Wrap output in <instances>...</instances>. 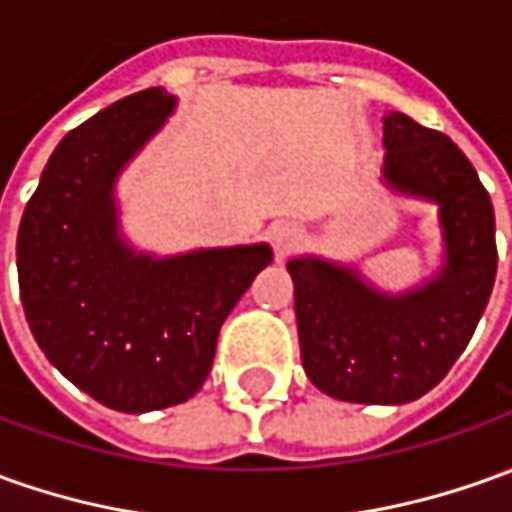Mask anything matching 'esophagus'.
<instances>
[{
    "label": "esophagus",
    "mask_w": 512,
    "mask_h": 512,
    "mask_svg": "<svg viewBox=\"0 0 512 512\" xmlns=\"http://www.w3.org/2000/svg\"><path fill=\"white\" fill-rule=\"evenodd\" d=\"M271 246H274V252L277 257H285L302 238V229L297 224H291V221H280V224H274L271 227Z\"/></svg>",
    "instance_id": "esophagus-1"
}]
</instances>
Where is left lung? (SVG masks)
I'll list each match as a JSON object with an SVG mask.
<instances>
[{
    "label": "left lung",
    "instance_id": "obj_1",
    "mask_svg": "<svg viewBox=\"0 0 512 512\" xmlns=\"http://www.w3.org/2000/svg\"><path fill=\"white\" fill-rule=\"evenodd\" d=\"M384 176L440 204L446 269L403 297L378 294L347 266L294 257L302 367L330 398L409 403L437 387L474 336L496 280V218L468 156L406 114L384 117Z\"/></svg>",
    "mask_w": 512,
    "mask_h": 512
}]
</instances>
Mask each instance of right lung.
Instances as JSON below:
<instances>
[{
    "instance_id": "obj_1",
    "label": "right lung",
    "mask_w": 512,
    "mask_h": 512,
    "mask_svg": "<svg viewBox=\"0 0 512 512\" xmlns=\"http://www.w3.org/2000/svg\"><path fill=\"white\" fill-rule=\"evenodd\" d=\"M173 106V95L151 86L69 131L16 241L38 347L75 387L131 415L196 395L224 319L271 260L266 243L154 260L117 238L114 179Z\"/></svg>"
}]
</instances>
